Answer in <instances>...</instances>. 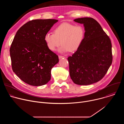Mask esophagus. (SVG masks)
<instances>
[{
    "label": "esophagus",
    "instance_id": "1",
    "mask_svg": "<svg viewBox=\"0 0 124 124\" xmlns=\"http://www.w3.org/2000/svg\"><path fill=\"white\" fill-rule=\"evenodd\" d=\"M58 57H59V59H61V58H65V56H61V55H59V56H58Z\"/></svg>",
    "mask_w": 124,
    "mask_h": 124
}]
</instances>
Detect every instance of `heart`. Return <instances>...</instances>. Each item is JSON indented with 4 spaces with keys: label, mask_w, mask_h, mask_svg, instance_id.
I'll list each match as a JSON object with an SVG mask.
<instances>
[{
    "label": "heart",
    "mask_w": 124,
    "mask_h": 124,
    "mask_svg": "<svg viewBox=\"0 0 124 124\" xmlns=\"http://www.w3.org/2000/svg\"><path fill=\"white\" fill-rule=\"evenodd\" d=\"M85 33L84 27L81 25L64 23L55 29L54 33H46L44 36V41L50 50H55L61 41L62 45L58 50L60 52H74L82 44Z\"/></svg>",
    "instance_id": "heart-1"
}]
</instances>
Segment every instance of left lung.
Instances as JSON below:
<instances>
[{"mask_svg":"<svg viewBox=\"0 0 124 124\" xmlns=\"http://www.w3.org/2000/svg\"><path fill=\"white\" fill-rule=\"evenodd\" d=\"M74 21L83 24L85 33L80 47L68 58L70 76L76 84L90 85L101 79L112 64L111 41L100 24L92 17Z\"/></svg>","mask_w":124,"mask_h":124,"instance_id":"obj_1","label":"left lung"}]
</instances>
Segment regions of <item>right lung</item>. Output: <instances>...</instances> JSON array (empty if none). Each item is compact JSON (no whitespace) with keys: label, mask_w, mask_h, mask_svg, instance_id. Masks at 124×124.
Instances as JSON below:
<instances>
[{"label":"right lung","mask_w":124,"mask_h":124,"mask_svg":"<svg viewBox=\"0 0 124 124\" xmlns=\"http://www.w3.org/2000/svg\"><path fill=\"white\" fill-rule=\"evenodd\" d=\"M58 21L35 20L16 32L10 48L13 72L25 83L39 86L51 78V70L58 56L47 47L44 36Z\"/></svg>","instance_id":"obj_1"}]
</instances>
